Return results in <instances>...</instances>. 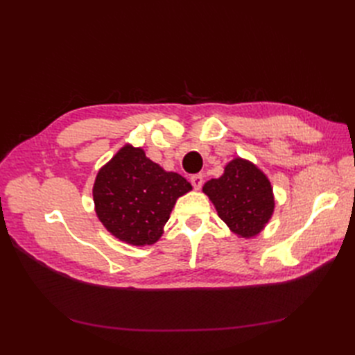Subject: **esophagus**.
Wrapping results in <instances>:
<instances>
[{
  "label": "esophagus",
  "mask_w": 355,
  "mask_h": 355,
  "mask_svg": "<svg viewBox=\"0 0 355 355\" xmlns=\"http://www.w3.org/2000/svg\"><path fill=\"white\" fill-rule=\"evenodd\" d=\"M202 182H204V176L201 173H197V175H192L191 176V184H192V187H194L196 189H200L202 187Z\"/></svg>",
  "instance_id": "1"
}]
</instances>
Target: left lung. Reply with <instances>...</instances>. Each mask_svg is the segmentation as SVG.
<instances>
[{"label": "left lung", "instance_id": "8db88e82", "mask_svg": "<svg viewBox=\"0 0 355 355\" xmlns=\"http://www.w3.org/2000/svg\"><path fill=\"white\" fill-rule=\"evenodd\" d=\"M202 192L228 228L244 239L259 234L274 213L271 182L262 170L240 157L225 166L220 178L206 182Z\"/></svg>", "mask_w": 355, "mask_h": 355}]
</instances>
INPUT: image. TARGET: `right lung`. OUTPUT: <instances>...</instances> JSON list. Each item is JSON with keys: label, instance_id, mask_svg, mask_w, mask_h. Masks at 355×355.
Returning <instances> with one entry per match:
<instances>
[{"label": "right lung", "instance_id": "obj_1", "mask_svg": "<svg viewBox=\"0 0 355 355\" xmlns=\"http://www.w3.org/2000/svg\"><path fill=\"white\" fill-rule=\"evenodd\" d=\"M192 189L175 171L149 159L142 148L123 146L94 180V210L103 227L133 245L154 244L176 200Z\"/></svg>", "mask_w": 355, "mask_h": 355}]
</instances>
